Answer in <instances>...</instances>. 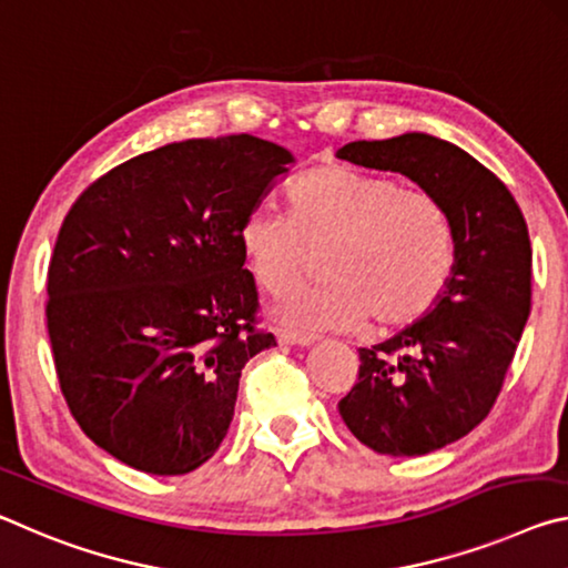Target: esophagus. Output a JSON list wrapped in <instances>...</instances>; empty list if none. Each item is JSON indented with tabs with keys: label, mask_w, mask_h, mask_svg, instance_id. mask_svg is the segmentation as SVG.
Returning <instances> with one entry per match:
<instances>
[{
	"label": "esophagus",
	"mask_w": 568,
	"mask_h": 568,
	"mask_svg": "<svg viewBox=\"0 0 568 568\" xmlns=\"http://www.w3.org/2000/svg\"><path fill=\"white\" fill-rule=\"evenodd\" d=\"M278 345H312L314 337L310 332H296V329H278L276 332Z\"/></svg>",
	"instance_id": "34e87169"
}]
</instances>
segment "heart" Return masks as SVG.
<instances>
[{
  "mask_svg": "<svg viewBox=\"0 0 568 568\" xmlns=\"http://www.w3.org/2000/svg\"><path fill=\"white\" fill-rule=\"evenodd\" d=\"M292 216L254 209L239 226L248 272L268 294L296 290L324 248L322 282L282 304L284 320L314 329H405L448 290L455 236L448 211L423 189L349 165H322L290 191Z\"/></svg>",
  "mask_w": 568,
  "mask_h": 568,
  "instance_id": "heart-1",
  "label": "heart"
}]
</instances>
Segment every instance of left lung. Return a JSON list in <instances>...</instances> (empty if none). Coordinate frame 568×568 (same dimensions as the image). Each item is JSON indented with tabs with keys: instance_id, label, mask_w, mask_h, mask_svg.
Listing matches in <instances>:
<instances>
[{
	"instance_id": "left-lung-1",
	"label": "left lung",
	"mask_w": 568,
	"mask_h": 568,
	"mask_svg": "<svg viewBox=\"0 0 568 568\" xmlns=\"http://www.w3.org/2000/svg\"><path fill=\"white\" fill-rule=\"evenodd\" d=\"M337 158L403 173L448 211L455 266L438 306L375 347L339 399L349 433L395 458L425 455L486 420L531 314V241L506 183L458 145L425 133L355 141Z\"/></svg>"
}]
</instances>
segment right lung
Returning a JSON list of instances; mask_svg holds the SVG:
<instances>
[{
	"instance_id": "obj_1",
	"label": "right lung",
	"mask_w": 568,
	"mask_h": 568,
	"mask_svg": "<svg viewBox=\"0 0 568 568\" xmlns=\"http://www.w3.org/2000/svg\"><path fill=\"white\" fill-rule=\"evenodd\" d=\"M290 163L248 133L169 143L64 216L44 310L54 369L82 433L125 466L183 476L226 438L241 369L276 345L239 226Z\"/></svg>"
}]
</instances>
